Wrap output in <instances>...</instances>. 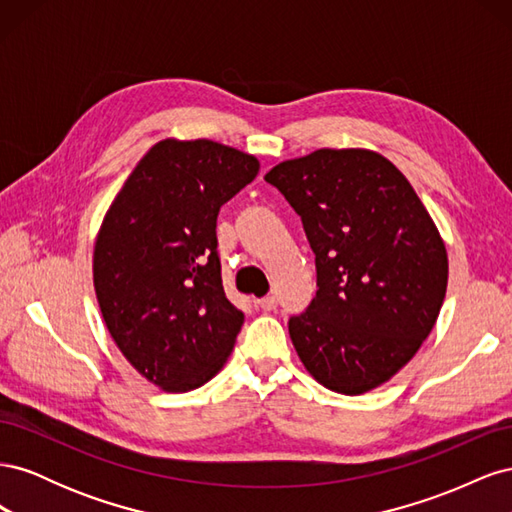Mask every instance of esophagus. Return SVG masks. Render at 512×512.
Returning a JSON list of instances; mask_svg holds the SVG:
<instances>
[{
    "label": "esophagus",
    "mask_w": 512,
    "mask_h": 512,
    "mask_svg": "<svg viewBox=\"0 0 512 512\" xmlns=\"http://www.w3.org/2000/svg\"><path fill=\"white\" fill-rule=\"evenodd\" d=\"M256 305H258L260 309H265V312H273V309L277 307V299L273 297V294H267V297L256 299Z\"/></svg>",
    "instance_id": "obj_1"
}]
</instances>
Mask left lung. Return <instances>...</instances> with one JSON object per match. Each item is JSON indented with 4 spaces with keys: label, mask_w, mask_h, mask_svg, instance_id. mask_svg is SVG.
Returning a JSON list of instances; mask_svg holds the SVG:
<instances>
[{
    "label": "left lung",
    "mask_w": 512,
    "mask_h": 512,
    "mask_svg": "<svg viewBox=\"0 0 512 512\" xmlns=\"http://www.w3.org/2000/svg\"><path fill=\"white\" fill-rule=\"evenodd\" d=\"M265 179L301 215L318 290L288 331L324 389L363 395L389 382L436 327L448 256L404 173L378 151L316 149Z\"/></svg>",
    "instance_id": "obj_1"
}]
</instances>
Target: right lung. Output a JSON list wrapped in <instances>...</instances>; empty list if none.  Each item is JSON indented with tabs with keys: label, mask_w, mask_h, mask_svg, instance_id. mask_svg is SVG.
I'll list each match as a JSON object with an SVG mask.
<instances>
[{
	"label": "right lung",
	"mask_w": 512,
	"mask_h": 512,
	"mask_svg": "<svg viewBox=\"0 0 512 512\" xmlns=\"http://www.w3.org/2000/svg\"><path fill=\"white\" fill-rule=\"evenodd\" d=\"M258 158L207 138H164L134 166L94 245V288L126 361L166 393H188L226 365L243 324L222 286L220 207Z\"/></svg>",
	"instance_id": "add662e5"
}]
</instances>
